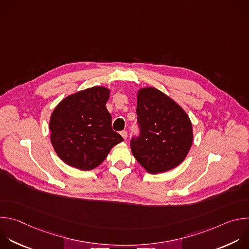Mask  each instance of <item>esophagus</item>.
I'll list each match as a JSON object with an SVG mask.
<instances>
[{
    "instance_id": "obj_1",
    "label": "esophagus",
    "mask_w": 249,
    "mask_h": 249,
    "mask_svg": "<svg viewBox=\"0 0 249 249\" xmlns=\"http://www.w3.org/2000/svg\"><path fill=\"white\" fill-rule=\"evenodd\" d=\"M120 135L122 136V138H123L124 140H126V139H127V136H128V133H127V131H121V132H120Z\"/></svg>"
}]
</instances>
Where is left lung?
Returning a JSON list of instances; mask_svg holds the SVG:
<instances>
[{
    "mask_svg": "<svg viewBox=\"0 0 249 249\" xmlns=\"http://www.w3.org/2000/svg\"><path fill=\"white\" fill-rule=\"evenodd\" d=\"M137 115L141 136L131 141V149L143 169L158 174L179 166L194 141L184 108L154 87H143L137 91Z\"/></svg>",
    "mask_w": 249,
    "mask_h": 249,
    "instance_id": "8db88e82",
    "label": "left lung"
}]
</instances>
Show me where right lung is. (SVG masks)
<instances>
[{"instance_id": "1", "label": "right lung", "mask_w": 249, "mask_h": 249, "mask_svg": "<svg viewBox=\"0 0 249 249\" xmlns=\"http://www.w3.org/2000/svg\"><path fill=\"white\" fill-rule=\"evenodd\" d=\"M109 96L110 89L94 86L67 96L52 112L51 142L69 166L92 170L124 141L111 128V115L106 107Z\"/></svg>"}]
</instances>
